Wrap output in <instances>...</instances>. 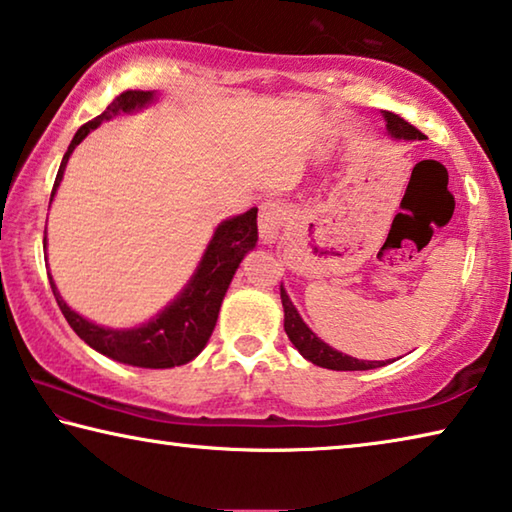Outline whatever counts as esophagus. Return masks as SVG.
Segmentation results:
<instances>
[{
    "label": "esophagus",
    "mask_w": 512,
    "mask_h": 512,
    "mask_svg": "<svg viewBox=\"0 0 512 512\" xmlns=\"http://www.w3.org/2000/svg\"><path fill=\"white\" fill-rule=\"evenodd\" d=\"M289 219V210L284 207L280 201H266L259 207V239L264 241V244H275L277 239L282 235V228L284 223Z\"/></svg>",
    "instance_id": "obj_1"
}]
</instances>
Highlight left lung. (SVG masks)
<instances>
[{
  "label": "left lung",
  "mask_w": 512,
  "mask_h": 512,
  "mask_svg": "<svg viewBox=\"0 0 512 512\" xmlns=\"http://www.w3.org/2000/svg\"><path fill=\"white\" fill-rule=\"evenodd\" d=\"M386 121V131L393 140H424V135L418 131V128L411 126L409 121H404L402 117L393 115V112H381ZM280 298H282V307H284V332H287L289 341L296 345V350L305 357L307 361L316 363L320 368H329V370H372V368H381L386 366L388 361H359L350 357V354H343L339 350H334L332 345H327L323 339L311 332L307 327L305 320L300 318L296 305H293L289 293L284 287H280Z\"/></svg>",
  "instance_id": "left-lung-1"
}]
</instances>
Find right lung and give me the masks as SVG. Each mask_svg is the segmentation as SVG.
Instances as JSON below:
<instances>
[{"mask_svg": "<svg viewBox=\"0 0 512 512\" xmlns=\"http://www.w3.org/2000/svg\"><path fill=\"white\" fill-rule=\"evenodd\" d=\"M158 97V92H121L97 119L88 121V124H83L79 131H76L74 140L67 146V153L63 155V162H60V169L56 173V183L49 198V207L56 196V189L60 187V180H63L69 155L74 153L76 146H79L94 128H99L101 121H110L117 115H131V112L149 108L151 103L158 101ZM255 246L257 207H250L244 214L221 221L216 225L210 244H207L201 262H198L194 275L189 277L183 291H180L160 314H155L151 320H146V323L137 327L112 329L92 323V320L76 314V311L67 305L63 296H60L51 273L49 284L69 327H72L92 350L101 352L103 357L137 368L185 366V363L196 359L198 354L203 352L207 341H210L216 318H219L225 291H228L241 259H244L248 250H253Z\"/></svg>", "mask_w": 512, "mask_h": 512, "instance_id": "1", "label": "right lung"}]
</instances>
